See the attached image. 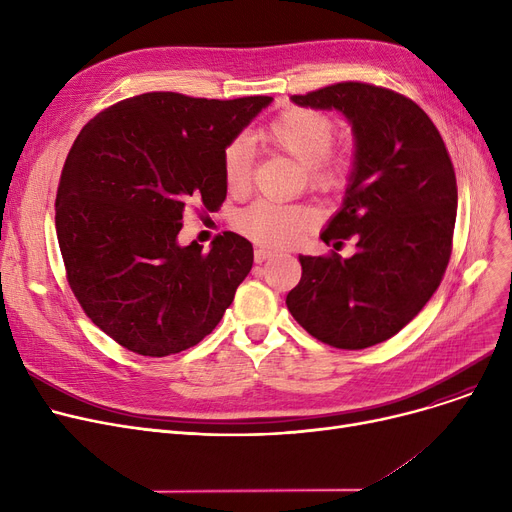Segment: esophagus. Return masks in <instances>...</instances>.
I'll list each match as a JSON object with an SVG mask.
<instances>
[{
  "mask_svg": "<svg viewBox=\"0 0 512 512\" xmlns=\"http://www.w3.org/2000/svg\"><path fill=\"white\" fill-rule=\"evenodd\" d=\"M274 255V251L272 249H267V247H257L255 249V253H253V257H255V263H263V261H267Z\"/></svg>",
  "mask_w": 512,
  "mask_h": 512,
  "instance_id": "obj_1",
  "label": "esophagus"
}]
</instances>
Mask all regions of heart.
I'll return each mask as SVG.
<instances>
[{
    "instance_id": "heart-1",
    "label": "heart",
    "mask_w": 512,
    "mask_h": 512,
    "mask_svg": "<svg viewBox=\"0 0 512 512\" xmlns=\"http://www.w3.org/2000/svg\"><path fill=\"white\" fill-rule=\"evenodd\" d=\"M334 137V120L311 107H286L261 130L263 141L301 161L309 186L324 195L344 191L348 176L353 172L351 157L332 149ZM222 174L230 195L240 197L249 191L253 151L247 141L234 139L224 147ZM315 220L317 211L307 203L259 199L238 211L234 224L240 234L251 240L278 247L301 238Z\"/></svg>"
}]
</instances>
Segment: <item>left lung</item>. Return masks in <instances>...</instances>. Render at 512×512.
Returning a JSON list of instances; mask_svg holds the SVG:
<instances>
[{
    "mask_svg": "<svg viewBox=\"0 0 512 512\" xmlns=\"http://www.w3.org/2000/svg\"><path fill=\"white\" fill-rule=\"evenodd\" d=\"M292 101L353 124L355 170L321 240L340 249L355 238L357 251L299 255L286 305L313 338L359 351L398 334L438 290L452 253L454 166L436 124L392 89L346 80Z\"/></svg>",
    "mask_w": 512,
    "mask_h": 512,
    "instance_id": "8db88e82",
    "label": "left lung"
}]
</instances>
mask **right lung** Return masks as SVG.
<instances>
[{"instance_id": "right-lung-1", "label": "right lung", "mask_w": 512, "mask_h": 512, "mask_svg": "<svg viewBox=\"0 0 512 512\" xmlns=\"http://www.w3.org/2000/svg\"><path fill=\"white\" fill-rule=\"evenodd\" d=\"M272 97L153 91L118 101L76 137L58 184L66 278L93 324L128 351L168 357L220 324L253 267L234 232L178 245L188 207L226 199L222 151Z\"/></svg>"}]
</instances>
